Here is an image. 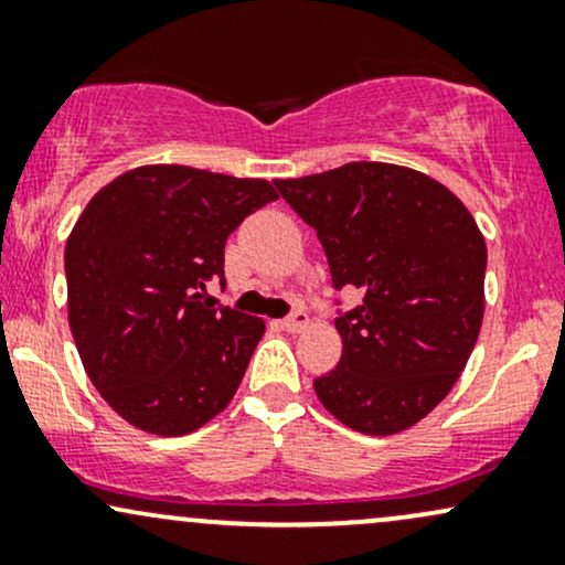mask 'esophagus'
<instances>
[{
    "mask_svg": "<svg viewBox=\"0 0 565 565\" xmlns=\"http://www.w3.org/2000/svg\"><path fill=\"white\" fill-rule=\"evenodd\" d=\"M308 313H302V310H295V313L289 316V319H284L281 321V329H287L289 334H297V332H302L305 327H308Z\"/></svg>",
    "mask_w": 565,
    "mask_h": 565,
    "instance_id": "esophagus-1",
    "label": "esophagus"
}]
</instances>
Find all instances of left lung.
I'll use <instances>...</instances> for the list:
<instances>
[{
	"label": "left lung",
	"instance_id": "8db88e82",
	"mask_svg": "<svg viewBox=\"0 0 565 565\" xmlns=\"http://www.w3.org/2000/svg\"><path fill=\"white\" fill-rule=\"evenodd\" d=\"M327 252L337 289L361 302L334 321L337 369L313 380L342 425L393 436L449 395L478 342L486 242L438 180L385 161L274 180Z\"/></svg>",
	"mask_w": 565,
	"mask_h": 565
}]
</instances>
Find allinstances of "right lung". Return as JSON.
<instances>
[{
	"label": "right lung",
	"instance_id": "1",
	"mask_svg": "<svg viewBox=\"0 0 565 565\" xmlns=\"http://www.w3.org/2000/svg\"><path fill=\"white\" fill-rule=\"evenodd\" d=\"M278 199L268 180L185 164L135 167L89 199L66 242L68 327L119 417L188 436L236 395L265 321L201 302L225 238Z\"/></svg>",
	"mask_w": 565,
	"mask_h": 565
}]
</instances>
